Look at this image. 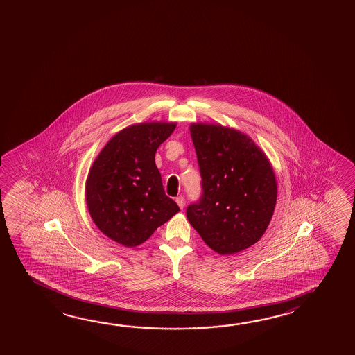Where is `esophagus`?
I'll list each match as a JSON object with an SVG mask.
<instances>
[{
	"mask_svg": "<svg viewBox=\"0 0 355 355\" xmlns=\"http://www.w3.org/2000/svg\"><path fill=\"white\" fill-rule=\"evenodd\" d=\"M175 202L178 204V207H180V209H183V208H184V204H186V202H184V198L182 197V196H180V197H177Z\"/></svg>",
	"mask_w": 355,
	"mask_h": 355,
	"instance_id": "esophagus-1",
	"label": "esophagus"
}]
</instances>
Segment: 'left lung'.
I'll return each mask as SVG.
<instances>
[{"label":"left lung","instance_id":"left-lung-1","mask_svg":"<svg viewBox=\"0 0 355 355\" xmlns=\"http://www.w3.org/2000/svg\"><path fill=\"white\" fill-rule=\"evenodd\" d=\"M203 196L187 218L204 243L233 255L257 243L272 219L277 182L265 152L250 136L220 123L189 126Z\"/></svg>","mask_w":355,"mask_h":355}]
</instances>
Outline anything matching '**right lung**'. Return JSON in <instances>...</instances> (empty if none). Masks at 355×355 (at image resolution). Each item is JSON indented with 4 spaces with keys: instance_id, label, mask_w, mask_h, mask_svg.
Wrapping results in <instances>:
<instances>
[{
    "instance_id": "obj_1",
    "label": "right lung",
    "mask_w": 355,
    "mask_h": 355,
    "mask_svg": "<svg viewBox=\"0 0 355 355\" xmlns=\"http://www.w3.org/2000/svg\"><path fill=\"white\" fill-rule=\"evenodd\" d=\"M175 122L135 123L119 131L94 159L85 200L94 224L126 248L145 243L180 211L166 196L155 155Z\"/></svg>"
}]
</instances>
